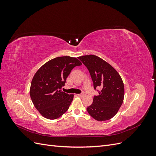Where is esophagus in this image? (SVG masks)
Listing matches in <instances>:
<instances>
[{
	"label": "esophagus",
	"mask_w": 156,
	"mask_h": 156,
	"mask_svg": "<svg viewBox=\"0 0 156 156\" xmlns=\"http://www.w3.org/2000/svg\"><path fill=\"white\" fill-rule=\"evenodd\" d=\"M77 96H79V97H83L84 96V93H83V94H77Z\"/></svg>",
	"instance_id": "obj_1"
}]
</instances>
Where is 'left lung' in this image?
Segmentation results:
<instances>
[{"instance_id": "8db88e82", "label": "left lung", "mask_w": 156, "mask_h": 156, "mask_svg": "<svg viewBox=\"0 0 156 156\" xmlns=\"http://www.w3.org/2000/svg\"><path fill=\"white\" fill-rule=\"evenodd\" d=\"M88 69L94 88L102 89L94 96L91 105L87 108L88 114L98 121L110 120L119 111L124 97V85L117 71L102 58L93 55L78 57Z\"/></svg>"}]
</instances>
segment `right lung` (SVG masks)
I'll use <instances>...</instances> for the list:
<instances>
[{
	"label": "right lung",
	"mask_w": 156,
	"mask_h": 156,
	"mask_svg": "<svg viewBox=\"0 0 156 156\" xmlns=\"http://www.w3.org/2000/svg\"><path fill=\"white\" fill-rule=\"evenodd\" d=\"M81 64L75 57L59 56L47 62L37 71L31 82L30 96L44 117L55 120L68 111L74 95L60 89L72 69Z\"/></svg>",
	"instance_id": "right-lung-1"
}]
</instances>
